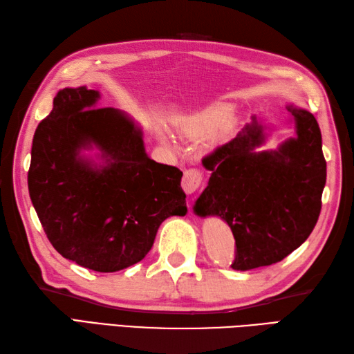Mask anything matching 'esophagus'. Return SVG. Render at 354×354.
Listing matches in <instances>:
<instances>
[{"instance_id":"34e87169","label":"esophagus","mask_w":354,"mask_h":354,"mask_svg":"<svg viewBox=\"0 0 354 354\" xmlns=\"http://www.w3.org/2000/svg\"><path fill=\"white\" fill-rule=\"evenodd\" d=\"M204 183V173L199 169H187L183 176V189L187 194H192L196 192L199 187Z\"/></svg>"}]
</instances>
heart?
Here are the masks:
<instances>
[{"instance_id": "b5f03b06", "label": "heart", "mask_w": 354, "mask_h": 354, "mask_svg": "<svg viewBox=\"0 0 354 354\" xmlns=\"http://www.w3.org/2000/svg\"><path fill=\"white\" fill-rule=\"evenodd\" d=\"M231 108L228 104H212L201 111L184 124V131L189 135H201L216 129L208 138V145L221 141L231 127Z\"/></svg>"}]
</instances>
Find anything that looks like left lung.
<instances>
[{
  "label": "left lung",
  "mask_w": 354,
  "mask_h": 354,
  "mask_svg": "<svg viewBox=\"0 0 354 354\" xmlns=\"http://www.w3.org/2000/svg\"><path fill=\"white\" fill-rule=\"evenodd\" d=\"M297 138L269 152H254L265 141L252 117L236 138L204 156L212 171L194 213L219 216L236 239L232 269L250 270L281 261L310 236L321 213L327 164L318 122L289 104Z\"/></svg>",
  "instance_id": "8db88e82"
}]
</instances>
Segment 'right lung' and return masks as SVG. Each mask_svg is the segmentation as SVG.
Returning a JSON list of instances; mask_svg holds the SVG:
<instances>
[{
	"instance_id": "add662e5",
	"label": "right lung",
	"mask_w": 354,
	"mask_h": 354,
	"mask_svg": "<svg viewBox=\"0 0 354 354\" xmlns=\"http://www.w3.org/2000/svg\"><path fill=\"white\" fill-rule=\"evenodd\" d=\"M100 94L64 88L37 124L28 193L55 250L97 272L146 257L160 225L185 216L183 171L146 155L142 133L124 112L95 108ZM94 144L103 166L80 155Z\"/></svg>"
}]
</instances>
